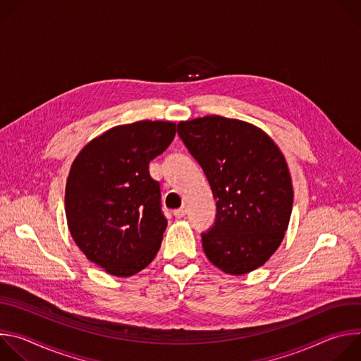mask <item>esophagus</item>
Segmentation results:
<instances>
[{"mask_svg":"<svg viewBox=\"0 0 361 361\" xmlns=\"http://www.w3.org/2000/svg\"><path fill=\"white\" fill-rule=\"evenodd\" d=\"M177 219H183L185 214H187V209L185 207H181V209H178V210H174V213H173Z\"/></svg>","mask_w":361,"mask_h":361,"instance_id":"esophagus-1","label":"esophagus"}]
</instances>
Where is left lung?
Wrapping results in <instances>:
<instances>
[{
	"label": "left lung",
	"instance_id": "obj_1",
	"mask_svg": "<svg viewBox=\"0 0 361 361\" xmlns=\"http://www.w3.org/2000/svg\"><path fill=\"white\" fill-rule=\"evenodd\" d=\"M177 130L217 201L216 223L201 234L207 259L231 276L262 267L281 244L293 209L283 152L262 128L221 116L180 121Z\"/></svg>",
	"mask_w": 361,
	"mask_h": 361
}]
</instances>
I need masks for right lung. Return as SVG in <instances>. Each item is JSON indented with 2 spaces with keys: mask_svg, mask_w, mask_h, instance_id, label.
I'll use <instances>...</instances> for the list:
<instances>
[{
  "mask_svg": "<svg viewBox=\"0 0 361 361\" xmlns=\"http://www.w3.org/2000/svg\"><path fill=\"white\" fill-rule=\"evenodd\" d=\"M174 135L171 121L117 126L85 144L70 169L68 230L87 259L109 274L134 276L160 250L167 219L148 164Z\"/></svg>",
  "mask_w": 361,
  "mask_h": 361,
  "instance_id": "right-lung-1",
  "label": "right lung"
}]
</instances>
